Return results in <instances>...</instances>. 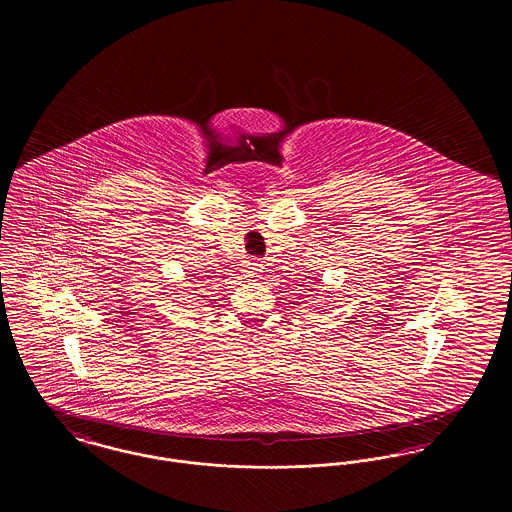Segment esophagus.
<instances>
[{
	"mask_svg": "<svg viewBox=\"0 0 512 512\" xmlns=\"http://www.w3.org/2000/svg\"><path fill=\"white\" fill-rule=\"evenodd\" d=\"M259 274H261V265L255 261H247L242 268V276L245 280H255V278H259Z\"/></svg>",
	"mask_w": 512,
	"mask_h": 512,
	"instance_id": "obj_1",
	"label": "esophagus"
}]
</instances>
